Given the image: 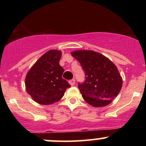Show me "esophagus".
<instances>
[{
	"instance_id": "34e87169",
	"label": "esophagus",
	"mask_w": 146,
	"mask_h": 146,
	"mask_svg": "<svg viewBox=\"0 0 146 146\" xmlns=\"http://www.w3.org/2000/svg\"><path fill=\"white\" fill-rule=\"evenodd\" d=\"M68 82H69L70 84H71V86H74L75 84V80H74V79H73V80H70V81Z\"/></svg>"
}]
</instances>
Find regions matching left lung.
<instances>
[{
    "label": "left lung",
    "mask_w": 146,
    "mask_h": 146,
    "mask_svg": "<svg viewBox=\"0 0 146 146\" xmlns=\"http://www.w3.org/2000/svg\"><path fill=\"white\" fill-rule=\"evenodd\" d=\"M71 55L81 64L85 80L78 83L82 98L94 107L108 105L118 95L122 86V78L117 66L101 53L80 50Z\"/></svg>",
    "instance_id": "left-lung-1"
}]
</instances>
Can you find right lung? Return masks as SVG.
<instances>
[{"label":"right lung","mask_w":146,"mask_h":146,"mask_svg":"<svg viewBox=\"0 0 146 146\" xmlns=\"http://www.w3.org/2000/svg\"><path fill=\"white\" fill-rule=\"evenodd\" d=\"M62 52L49 50L30 68L25 78L28 94L42 105L52 104L64 96L71 85L62 78L64 71L60 65Z\"/></svg>","instance_id":"obj_1"}]
</instances>
